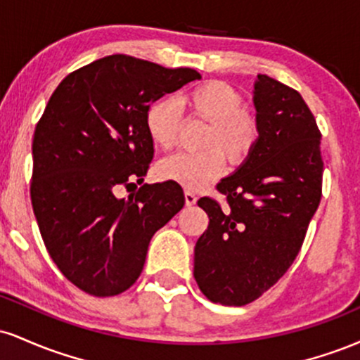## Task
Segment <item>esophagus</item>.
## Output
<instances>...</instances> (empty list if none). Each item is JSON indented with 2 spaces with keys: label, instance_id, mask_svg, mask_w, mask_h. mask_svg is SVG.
Segmentation results:
<instances>
[{
  "label": "esophagus",
  "instance_id": "esophagus-1",
  "mask_svg": "<svg viewBox=\"0 0 360 360\" xmlns=\"http://www.w3.org/2000/svg\"><path fill=\"white\" fill-rule=\"evenodd\" d=\"M184 200H186V205L193 206V205H196L198 198H196V194H194L193 191H189V189H188V191H184Z\"/></svg>",
  "mask_w": 360,
  "mask_h": 360
}]
</instances>
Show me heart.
<instances>
[{
    "mask_svg": "<svg viewBox=\"0 0 360 360\" xmlns=\"http://www.w3.org/2000/svg\"><path fill=\"white\" fill-rule=\"evenodd\" d=\"M242 103L240 93L220 81L205 82L186 93L179 105L210 122V130L205 137L208 150L200 154L181 152L164 159L157 169L160 179L174 181L198 191L223 174L225 159L221 154L232 164L245 160L259 140V123L249 110L242 108ZM179 122V106L176 101H157L147 113L148 137L159 148L169 150L177 140Z\"/></svg>",
    "mask_w": 360,
    "mask_h": 360,
    "instance_id": "1",
    "label": "heart"
}]
</instances>
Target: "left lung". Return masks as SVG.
Segmentation results:
<instances>
[{
  "label": "left lung",
  "instance_id": "left-lung-1",
  "mask_svg": "<svg viewBox=\"0 0 360 360\" xmlns=\"http://www.w3.org/2000/svg\"><path fill=\"white\" fill-rule=\"evenodd\" d=\"M254 106L257 143L217 186L226 206L198 201L210 223L194 247V279L226 307L252 303L283 278L321 200V134L301 94L259 74Z\"/></svg>",
  "mask_w": 360,
  "mask_h": 360
}]
</instances>
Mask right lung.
Instances as JSON below:
<instances>
[{
    "instance_id": "right-lung-1",
    "label": "right lung",
    "mask_w": 360,
    "mask_h": 360,
    "mask_svg": "<svg viewBox=\"0 0 360 360\" xmlns=\"http://www.w3.org/2000/svg\"><path fill=\"white\" fill-rule=\"evenodd\" d=\"M201 79L115 53L69 74L35 127L30 196L59 271L93 296H115L139 279L150 238L184 206L177 183L137 186L154 157L147 113L154 101Z\"/></svg>"
}]
</instances>
